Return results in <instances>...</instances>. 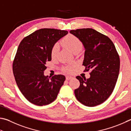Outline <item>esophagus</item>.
<instances>
[{"label": "esophagus", "instance_id": "34e87169", "mask_svg": "<svg viewBox=\"0 0 131 131\" xmlns=\"http://www.w3.org/2000/svg\"><path fill=\"white\" fill-rule=\"evenodd\" d=\"M73 77H72V76H69V75H68V76H66V80H71V79H72Z\"/></svg>", "mask_w": 131, "mask_h": 131}]
</instances>
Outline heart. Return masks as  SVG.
Segmentation results:
<instances>
[{
  "label": "heart",
  "instance_id": "heart-1",
  "mask_svg": "<svg viewBox=\"0 0 131 131\" xmlns=\"http://www.w3.org/2000/svg\"><path fill=\"white\" fill-rule=\"evenodd\" d=\"M62 43L64 46L67 47L72 52L76 50H81L82 47V43L81 41L77 37L72 34H68L64 38L62 41ZM59 51V46L57 44L54 45L51 49V54L53 57H54ZM67 72H70L72 70V68L67 67L65 69Z\"/></svg>",
  "mask_w": 131,
  "mask_h": 131
}]
</instances>
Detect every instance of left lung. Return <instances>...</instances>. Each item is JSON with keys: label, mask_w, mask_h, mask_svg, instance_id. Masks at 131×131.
<instances>
[{"label": "left lung", "mask_w": 131, "mask_h": 131, "mask_svg": "<svg viewBox=\"0 0 131 131\" xmlns=\"http://www.w3.org/2000/svg\"><path fill=\"white\" fill-rule=\"evenodd\" d=\"M85 48L82 65L90 77L77 76L80 85L75 89L77 100L87 106H95L108 99L115 88L120 70V58L112 41L93 28L70 31Z\"/></svg>", "instance_id": "1"}]
</instances>
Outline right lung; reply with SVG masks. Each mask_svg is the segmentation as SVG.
<instances>
[{"instance_id": "obj_1", "label": "right lung", "mask_w": 131, "mask_h": 131, "mask_svg": "<svg viewBox=\"0 0 131 131\" xmlns=\"http://www.w3.org/2000/svg\"><path fill=\"white\" fill-rule=\"evenodd\" d=\"M67 31L41 28L20 42L13 64L15 81L20 91L31 103L46 105L56 99L65 77L44 75L46 62L51 60V49Z\"/></svg>"}]
</instances>
